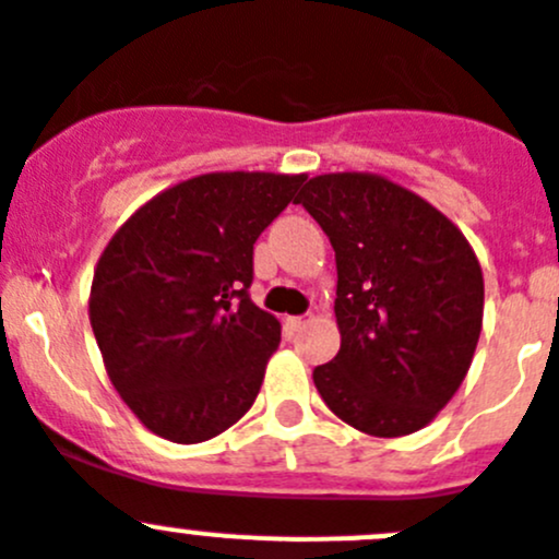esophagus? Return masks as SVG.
I'll use <instances>...</instances> for the list:
<instances>
[{
    "label": "esophagus",
    "instance_id": "1",
    "mask_svg": "<svg viewBox=\"0 0 559 559\" xmlns=\"http://www.w3.org/2000/svg\"><path fill=\"white\" fill-rule=\"evenodd\" d=\"M306 325V317H286V328L289 331H300Z\"/></svg>",
    "mask_w": 559,
    "mask_h": 559
}]
</instances>
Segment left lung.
Wrapping results in <instances>:
<instances>
[{
	"label": "left lung",
	"instance_id": "left-lung-1",
	"mask_svg": "<svg viewBox=\"0 0 559 559\" xmlns=\"http://www.w3.org/2000/svg\"><path fill=\"white\" fill-rule=\"evenodd\" d=\"M295 203L336 250L342 347L314 369L320 397L369 436L421 430L461 389L483 328L472 245L425 198L383 176H317Z\"/></svg>",
	"mask_w": 559,
	"mask_h": 559
}]
</instances>
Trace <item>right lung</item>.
<instances>
[{"label":"right lung","instance_id":"1","mask_svg":"<svg viewBox=\"0 0 559 559\" xmlns=\"http://www.w3.org/2000/svg\"><path fill=\"white\" fill-rule=\"evenodd\" d=\"M306 176L206 174L140 206L109 239L91 286V325L132 414L174 444L242 419L281 342L250 300L253 245Z\"/></svg>","mask_w":559,"mask_h":559}]
</instances>
